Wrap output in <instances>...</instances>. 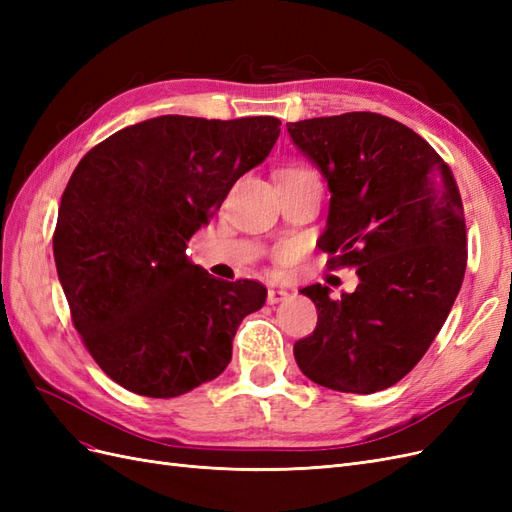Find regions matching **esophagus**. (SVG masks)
I'll return each instance as SVG.
<instances>
[{
  "label": "esophagus",
  "instance_id": "1",
  "mask_svg": "<svg viewBox=\"0 0 512 512\" xmlns=\"http://www.w3.org/2000/svg\"><path fill=\"white\" fill-rule=\"evenodd\" d=\"M288 299V292L282 290V288H269L267 292V303L269 305H275V303H282Z\"/></svg>",
  "mask_w": 512,
  "mask_h": 512
}]
</instances>
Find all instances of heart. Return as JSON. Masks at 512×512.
<instances>
[{
    "mask_svg": "<svg viewBox=\"0 0 512 512\" xmlns=\"http://www.w3.org/2000/svg\"><path fill=\"white\" fill-rule=\"evenodd\" d=\"M307 175H316L312 168L309 166H303V164H294V166H288L284 168L280 177H307Z\"/></svg>",
    "mask_w": 512,
    "mask_h": 512,
    "instance_id": "heart-1",
    "label": "heart"
}]
</instances>
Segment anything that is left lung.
I'll return each mask as SVG.
<instances>
[{"label":"left lung","instance_id":"1","mask_svg":"<svg viewBox=\"0 0 512 512\" xmlns=\"http://www.w3.org/2000/svg\"><path fill=\"white\" fill-rule=\"evenodd\" d=\"M331 190L318 241L331 269L356 267L359 286L301 292L318 324L294 344L303 374L342 393L397 384L436 339L466 273V220L453 170L425 138L378 113L286 123Z\"/></svg>","mask_w":512,"mask_h":512}]
</instances>
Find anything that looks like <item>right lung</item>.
Segmentation results:
<instances>
[{
  "instance_id": "1",
  "label": "right lung",
  "mask_w": 512,
  "mask_h": 512,
  "mask_svg": "<svg viewBox=\"0 0 512 512\" xmlns=\"http://www.w3.org/2000/svg\"><path fill=\"white\" fill-rule=\"evenodd\" d=\"M275 117L162 115L89 149L61 196L53 254L74 329L104 374L168 399L218 378L267 299L185 256L235 181L269 156Z\"/></svg>"
}]
</instances>
